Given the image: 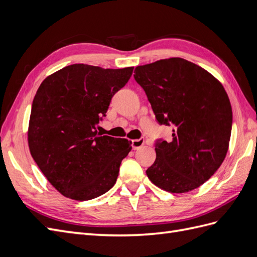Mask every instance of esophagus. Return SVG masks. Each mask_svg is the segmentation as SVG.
I'll list each match as a JSON object with an SVG mask.
<instances>
[{"instance_id": "1", "label": "esophagus", "mask_w": 257, "mask_h": 257, "mask_svg": "<svg viewBox=\"0 0 257 257\" xmlns=\"http://www.w3.org/2000/svg\"><path fill=\"white\" fill-rule=\"evenodd\" d=\"M145 145V138L141 137L139 139H134V141H132V147H133L134 150H138L141 149V148Z\"/></svg>"}]
</instances>
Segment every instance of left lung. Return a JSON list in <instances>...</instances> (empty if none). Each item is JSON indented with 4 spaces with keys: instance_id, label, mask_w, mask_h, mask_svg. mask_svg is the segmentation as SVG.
<instances>
[{
    "instance_id": "1",
    "label": "left lung",
    "mask_w": 257,
    "mask_h": 257,
    "mask_svg": "<svg viewBox=\"0 0 257 257\" xmlns=\"http://www.w3.org/2000/svg\"><path fill=\"white\" fill-rule=\"evenodd\" d=\"M155 119L173 124V141L155 143L157 159L147 169L151 182L170 193L198 188L221 166L228 150L232 111L223 85L206 69L181 58L137 66Z\"/></svg>"
}]
</instances>
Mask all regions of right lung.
Wrapping results in <instances>:
<instances>
[{
    "mask_svg": "<svg viewBox=\"0 0 257 257\" xmlns=\"http://www.w3.org/2000/svg\"><path fill=\"white\" fill-rule=\"evenodd\" d=\"M133 69L73 64L38 88L29 123L30 152L62 195L90 200L114 185L132 146L127 139L102 136L97 125Z\"/></svg>",
    "mask_w": 257,
    "mask_h": 257,
    "instance_id": "right-lung-1",
    "label": "right lung"
}]
</instances>
